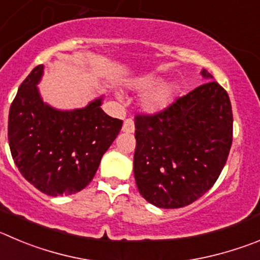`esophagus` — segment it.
I'll use <instances>...</instances> for the list:
<instances>
[{
  "label": "esophagus",
  "mask_w": 260,
  "mask_h": 260,
  "mask_svg": "<svg viewBox=\"0 0 260 260\" xmlns=\"http://www.w3.org/2000/svg\"><path fill=\"white\" fill-rule=\"evenodd\" d=\"M123 132L125 133H133L135 132V123H133L132 119H125L124 123H123Z\"/></svg>",
  "instance_id": "obj_1"
}]
</instances>
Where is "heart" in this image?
Instances as JSON below:
<instances>
[{
	"instance_id": "1",
	"label": "heart",
	"mask_w": 260,
	"mask_h": 260,
	"mask_svg": "<svg viewBox=\"0 0 260 260\" xmlns=\"http://www.w3.org/2000/svg\"><path fill=\"white\" fill-rule=\"evenodd\" d=\"M131 88L136 92H145L140 105L145 113L157 114L172 105L177 93V86L173 82H164L159 74H144L131 81Z\"/></svg>"
}]
</instances>
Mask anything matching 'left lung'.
Segmentation results:
<instances>
[{
    "label": "left lung",
    "instance_id": "left-lung-1",
    "mask_svg": "<svg viewBox=\"0 0 260 260\" xmlns=\"http://www.w3.org/2000/svg\"><path fill=\"white\" fill-rule=\"evenodd\" d=\"M154 115H137L133 173L145 200L157 208L186 207L210 190L232 145L231 101L213 75Z\"/></svg>",
    "mask_w": 260,
    "mask_h": 260
}]
</instances>
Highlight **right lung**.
Here are the masks:
<instances>
[{"label": "right lung", "mask_w": 260, "mask_h": 260, "mask_svg": "<svg viewBox=\"0 0 260 260\" xmlns=\"http://www.w3.org/2000/svg\"><path fill=\"white\" fill-rule=\"evenodd\" d=\"M43 70H31L10 106V150L19 172L41 192L72 195L92 181L123 120L104 113V96L73 110L48 105L38 88Z\"/></svg>", "instance_id": "obj_1"}]
</instances>
